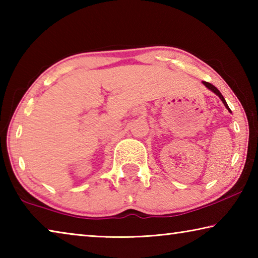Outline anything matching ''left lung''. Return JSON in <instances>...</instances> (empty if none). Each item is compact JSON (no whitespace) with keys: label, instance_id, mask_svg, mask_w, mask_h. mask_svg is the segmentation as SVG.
Masks as SVG:
<instances>
[{"label":"left lung","instance_id":"obj_1","mask_svg":"<svg viewBox=\"0 0 258 258\" xmlns=\"http://www.w3.org/2000/svg\"><path fill=\"white\" fill-rule=\"evenodd\" d=\"M203 84L205 85V86H206L207 87V89H209V90H211L212 91V92H214V93H215V94H217V97L218 98H220L221 100H222V102H223L224 103V106H225V108L226 109H228V110L231 112V110H230V108H229V106H228V103H226V101H225V99L223 98V95H222L221 94V92H220V91H218L217 89H216V87L215 86H214L213 84H211V83H208V82H203Z\"/></svg>","mask_w":258,"mask_h":258}]
</instances>
